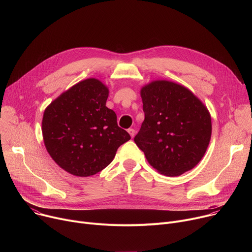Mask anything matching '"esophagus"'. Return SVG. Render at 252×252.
Listing matches in <instances>:
<instances>
[{
  "instance_id": "obj_1",
  "label": "esophagus",
  "mask_w": 252,
  "mask_h": 252,
  "mask_svg": "<svg viewBox=\"0 0 252 252\" xmlns=\"http://www.w3.org/2000/svg\"><path fill=\"white\" fill-rule=\"evenodd\" d=\"M127 132L129 133V135H130L131 137H133L134 134H135V130H134L133 128H128V129H127Z\"/></svg>"
}]
</instances>
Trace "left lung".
Here are the masks:
<instances>
[{
	"label": "left lung",
	"instance_id": "1",
	"mask_svg": "<svg viewBox=\"0 0 252 252\" xmlns=\"http://www.w3.org/2000/svg\"><path fill=\"white\" fill-rule=\"evenodd\" d=\"M145 121L134 142L161 174L178 176L203 158L211 137V117L188 88L157 80L140 90Z\"/></svg>",
	"mask_w": 252,
	"mask_h": 252
}]
</instances>
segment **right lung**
Instances as JSON below:
<instances>
[{"instance_id":"1","label":"right lung","mask_w":252,"mask_h":252,"mask_svg":"<svg viewBox=\"0 0 252 252\" xmlns=\"http://www.w3.org/2000/svg\"><path fill=\"white\" fill-rule=\"evenodd\" d=\"M109 88L90 78L74 85L44 112L45 147L68 173L87 177L109 165L130 135L118 126L116 113L105 106Z\"/></svg>"}]
</instances>
